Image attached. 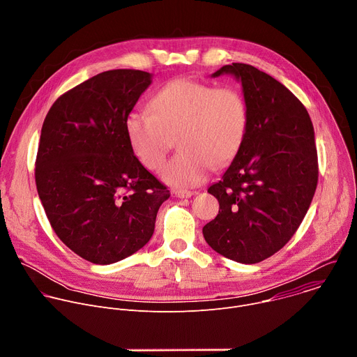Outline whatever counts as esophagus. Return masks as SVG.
<instances>
[{"mask_svg":"<svg viewBox=\"0 0 357 357\" xmlns=\"http://www.w3.org/2000/svg\"><path fill=\"white\" fill-rule=\"evenodd\" d=\"M192 195H193V192H190V190H182V189L175 190V196L179 197V199H188V197H190Z\"/></svg>","mask_w":357,"mask_h":357,"instance_id":"34e87169","label":"esophagus"}]
</instances>
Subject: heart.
Returning a JSON list of instances; mask_svg holds the SVG:
<instances>
[{
  "label": "heart",
  "mask_w": 357,
  "mask_h": 357,
  "mask_svg": "<svg viewBox=\"0 0 357 357\" xmlns=\"http://www.w3.org/2000/svg\"><path fill=\"white\" fill-rule=\"evenodd\" d=\"M151 107L154 114L132 110L127 116V137L137 158L152 171L162 167L178 139L181 151L162 171V179L176 188L196 186L213 165L230 162L247 134V103L230 86L176 79L154 96Z\"/></svg>",
  "instance_id": "heart-1"
}]
</instances>
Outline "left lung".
Returning a JSON list of instances; mask_svg holds the SVG:
<instances>
[{
	"label": "left lung",
	"instance_id": "1",
	"mask_svg": "<svg viewBox=\"0 0 357 357\" xmlns=\"http://www.w3.org/2000/svg\"><path fill=\"white\" fill-rule=\"evenodd\" d=\"M241 83L248 109L245 138L220 181L208 192L219 215L203 227L226 259L256 264L281 250L307 215L318 183L311 117L278 80L251 65L231 63L212 75Z\"/></svg>",
	"mask_w": 357,
	"mask_h": 357
}]
</instances>
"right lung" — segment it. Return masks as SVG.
I'll list each match as a JSON object with an SVG mask.
<instances>
[{"label": "right lung", "mask_w": 357, "mask_h": 357, "mask_svg": "<svg viewBox=\"0 0 357 357\" xmlns=\"http://www.w3.org/2000/svg\"><path fill=\"white\" fill-rule=\"evenodd\" d=\"M152 73L116 69L62 94L47 112L35 181L58 237L93 264H113L154 234L171 196L134 155L126 119Z\"/></svg>", "instance_id": "obj_1"}]
</instances>
